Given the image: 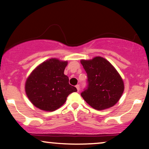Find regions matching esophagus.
I'll return each mask as SVG.
<instances>
[{
	"mask_svg": "<svg viewBox=\"0 0 149 149\" xmlns=\"http://www.w3.org/2000/svg\"><path fill=\"white\" fill-rule=\"evenodd\" d=\"M76 88L77 89V91H79V90H80V85H76Z\"/></svg>",
	"mask_w": 149,
	"mask_h": 149,
	"instance_id": "34e87169",
	"label": "esophagus"
}]
</instances>
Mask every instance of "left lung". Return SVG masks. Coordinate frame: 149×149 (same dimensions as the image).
Masks as SVG:
<instances>
[{"instance_id":"8db88e82","label":"left lung","mask_w":149,"mask_h":149,"mask_svg":"<svg viewBox=\"0 0 149 149\" xmlns=\"http://www.w3.org/2000/svg\"><path fill=\"white\" fill-rule=\"evenodd\" d=\"M87 74V87L81 93L84 100L97 111L113 107L124 91L123 79L113 65L102 57L81 60Z\"/></svg>"}]
</instances>
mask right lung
Here are the masks:
<instances>
[{
    "instance_id": "1",
    "label": "right lung",
    "mask_w": 149,
    "mask_h": 149,
    "mask_svg": "<svg viewBox=\"0 0 149 149\" xmlns=\"http://www.w3.org/2000/svg\"><path fill=\"white\" fill-rule=\"evenodd\" d=\"M67 64V61L52 58L32 71L25 84L26 95L32 104L42 111H54L64 104L69 94L77 91L64 74Z\"/></svg>"
}]
</instances>
